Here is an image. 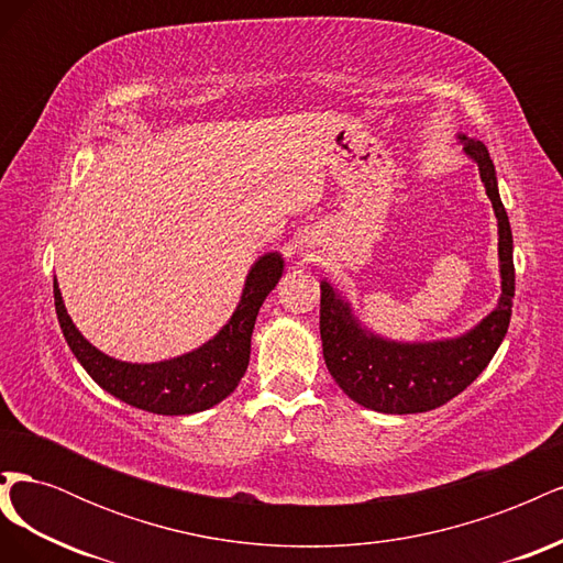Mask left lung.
Returning <instances> with one entry per match:
<instances>
[{"instance_id": "8db88e82", "label": "left lung", "mask_w": 563, "mask_h": 563, "mask_svg": "<svg viewBox=\"0 0 563 563\" xmlns=\"http://www.w3.org/2000/svg\"><path fill=\"white\" fill-rule=\"evenodd\" d=\"M465 155L479 166L486 195L498 218L503 294L498 308L457 338L432 343H397L364 329L329 282H321L319 331L323 362L345 395L378 413H424L457 397L488 366L512 317L515 261L512 230L498 195L496 166L482 141L457 135Z\"/></svg>"}]
</instances>
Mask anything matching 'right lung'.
Here are the masks:
<instances>
[{"label":"right lung","instance_id":"add662e5","mask_svg":"<svg viewBox=\"0 0 563 563\" xmlns=\"http://www.w3.org/2000/svg\"><path fill=\"white\" fill-rule=\"evenodd\" d=\"M282 272L284 258L279 253L261 255L249 269L242 300L225 327L201 347L155 364L119 362L96 350L67 314L54 279L56 314L77 362L112 397L157 416H190L223 401L244 378L255 317Z\"/></svg>","mask_w":563,"mask_h":563}]
</instances>
